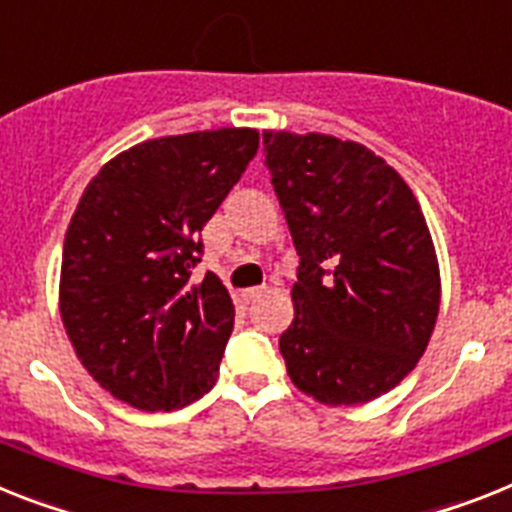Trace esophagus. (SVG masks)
<instances>
[{"label":"esophagus","mask_w":512,"mask_h":512,"mask_svg":"<svg viewBox=\"0 0 512 512\" xmlns=\"http://www.w3.org/2000/svg\"><path fill=\"white\" fill-rule=\"evenodd\" d=\"M265 294V289H263V286H255V289H247V291H244V302H255V299H260V296H263Z\"/></svg>","instance_id":"esophagus-1"}]
</instances>
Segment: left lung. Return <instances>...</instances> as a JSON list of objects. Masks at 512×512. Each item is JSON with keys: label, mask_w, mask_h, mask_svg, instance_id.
Wrapping results in <instances>:
<instances>
[{"label": "left lung", "mask_w": 512, "mask_h": 512, "mask_svg": "<svg viewBox=\"0 0 512 512\" xmlns=\"http://www.w3.org/2000/svg\"><path fill=\"white\" fill-rule=\"evenodd\" d=\"M299 273L278 349L302 393L356 406L393 390L427 349L440 265L419 200L354 140L263 132Z\"/></svg>", "instance_id": "left-lung-1"}]
</instances>
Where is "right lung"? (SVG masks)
<instances>
[{
  "instance_id": "add662e5",
  "label": "right lung",
  "mask_w": 512,
  "mask_h": 512,
  "mask_svg": "<svg viewBox=\"0 0 512 512\" xmlns=\"http://www.w3.org/2000/svg\"><path fill=\"white\" fill-rule=\"evenodd\" d=\"M257 148L249 127L145 140L103 163L77 203L59 312L83 367L132 409H182L216 385L234 304L218 276H190L200 231Z\"/></svg>"
}]
</instances>
